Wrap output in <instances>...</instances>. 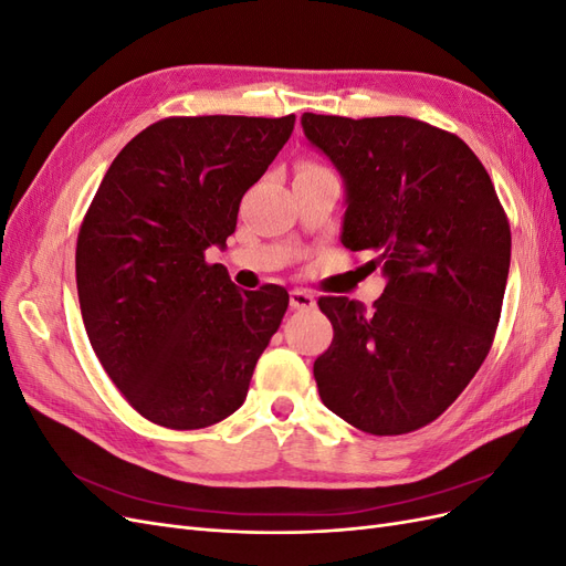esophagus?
Instances as JSON below:
<instances>
[{
	"mask_svg": "<svg viewBox=\"0 0 566 566\" xmlns=\"http://www.w3.org/2000/svg\"><path fill=\"white\" fill-rule=\"evenodd\" d=\"M314 304V295L306 293V290H290V306H293V310H312Z\"/></svg>",
	"mask_w": 566,
	"mask_h": 566,
	"instance_id": "34e87169",
	"label": "esophagus"
}]
</instances>
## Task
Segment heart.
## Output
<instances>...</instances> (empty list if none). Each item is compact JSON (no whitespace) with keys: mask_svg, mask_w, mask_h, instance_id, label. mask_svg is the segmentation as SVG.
I'll use <instances>...</instances> for the list:
<instances>
[{"mask_svg":"<svg viewBox=\"0 0 566 566\" xmlns=\"http://www.w3.org/2000/svg\"><path fill=\"white\" fill-rule=\"evenodd\" d=\"M316 169H323V167L316 165V163H300L297 172H316Z\"/></svg>","mask_w":566,"mask_h":566,"instance_id":"1","label":"heart"}]
</instances>
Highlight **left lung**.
Listing matches in <instances>:
<instances>
[{"instance_id": "obj_1", "label": "left lung", "mask_w": 566, "mask_h": 566, "mask_svg": "<svg viewBox=\"0 0 566 566\" xmlns=\"http://www.w3.org/2000/svg\"><path fill=\"white\" fill-rule=\"evenodd\" d=\"M306 139L347 186L342 245L366 252L385 293L366 312L318 297L333 342L321 401L356 430L394 437L437 420L493 345L510 271V221L460 136L422 119L304 113Z\"/></svg>"}]
</instances>
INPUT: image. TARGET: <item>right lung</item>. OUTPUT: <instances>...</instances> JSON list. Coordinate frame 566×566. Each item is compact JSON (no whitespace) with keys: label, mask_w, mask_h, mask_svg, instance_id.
Returning <instances> with one entry per match:
<instances>
[{"label":"right lung","mask_w":566,"mask_h":566,"mask_svg":"<svg viewBox=\"0 0 566 566\" xmlns=\"http://www.w3.org/2000/svg\"><path fill=\"white\" fill-rule=\"evenodd\" d=\"M295 115L165 117L117 153L77 233L84 328L127 403L169 430L241 408L287 310L281 285L238 290L221 264L241 200Z\"/></svg>","instance_id":"obj_1"}]
</instances>
